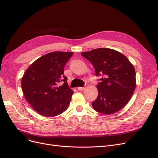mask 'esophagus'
Returning <instances> with one entry per match:
<instances>
[{
	"mask_svg": "<svg viewBox=\"0 0 158 158\" xmlns=\"http://www.w3.org/2000/svg\"><path fill=\"white\" fill-rule=\"evenodd\" d=\"M84 89H85V87H78V90L83 91V90H84Z\"/></svg>",
	"mask_w": 158,
	"mask_h": 158,
	"instance_id": "obj_1",
	"label": "esophagus"
}]
</instances>
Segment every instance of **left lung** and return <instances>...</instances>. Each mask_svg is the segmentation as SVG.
I'll list each match as a JSON object with an SVG mask.
<instances>
[{
  "label": "left lung",
  "instance_id": "obj_1",
  "mask_svg": "<svg viewBox=\"0 0 158 158\" xmlns=\"http://www.w3.org/2000/svg\"><path fill=\"white\" fill-rule=\"evenodd\" d=\"M81 55L94 65L96 75H103L97 85L98 97L92 106L106 115L114 114L130 101L136 86L135 71L128 59L119 51L99 48Z\"/></svg>",
  "mask_w": 158,
  "mask_h": 158
}]
</instances>
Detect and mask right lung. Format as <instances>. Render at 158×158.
Segmentation results:
<instances>
[{
    "mask_svg": "<svg viewBox=\"0 0 158 158\" xmlns=\"http://www.w3.org/2000/svg\"><path fill=\"white\" fill-rule=\"evenodd\" d=\"M73 52L55 51L40 56L27 69L21 87L27 102L38 114L54 117L66 111L73 91L64 75V67ZM63 81V86L57 84Z\"/></svg>",
    "mask_w": 158,
    "mask_h": 158,
    "instance_id": "add662e5",
    "label": "right lung"
}]
</instances>
